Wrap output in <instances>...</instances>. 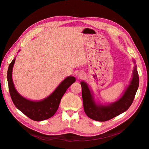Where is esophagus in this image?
Masks as SVG:
<instances>
[{"mask_svg": "<svg viewBox=\"0 0 149 149\" xmlns=\"http://www.w3.org/2000/svg\"><path fill=\"white\" fill-rule=\"evenodd\" d=\"M78 76H79V77H83L84 76V73H83V72H79V74H78Z\"/></svg>", "mask_w": 149, "mask_h": 149, "instance_id": "obj_1", "label": "esophagus"}]
</instances>
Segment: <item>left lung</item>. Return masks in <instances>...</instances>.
Here are the masks:
<instances>
[{
  "mask_svg": "<svg viewBox=\"0 0 149 149\" xmlns=\"http://www.w3.org/2000/svg\"><path fill=\"white\" fill-rule=\"evenodd\" d=\"M132 61L135 65V60ZM139 82L137 66L135 65L132 79L123 95L113 103L102 104L96 102L93 93L88 84L84 81H81L83 107L86 114L93 120L106 121L126 111L134 101L139 86Z\"/></svg>",
  "mask_w": 149,
  "mask_h": 149,
  "instance_id": "obj_1",
  "label": "left lung"
}]
</instances>
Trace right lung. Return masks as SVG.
I'll use <instances>...</instances> for the list:
<instances>
[{
	"instance_id": "1",
	"label": "right lung",
	"mask_w": 149,
	"mask_h": 149,
	"mask_svg": "<svg viewBox=\"0 0 149 149\" xmlns=\"http://www.w3.org/2000/svg\"><path fill=\"white\" fill-rule=\"evenodd\" d=\"M15 60V58L12 60L7 72L9 91L13 103L19 111L34 121H40L51 118L57 112L63 95L70 86L75 81V78L72 76L66 77L51 94L42 100H30L19 94L15 88L12 79Z\"/></svg>"
}]
</instances>
